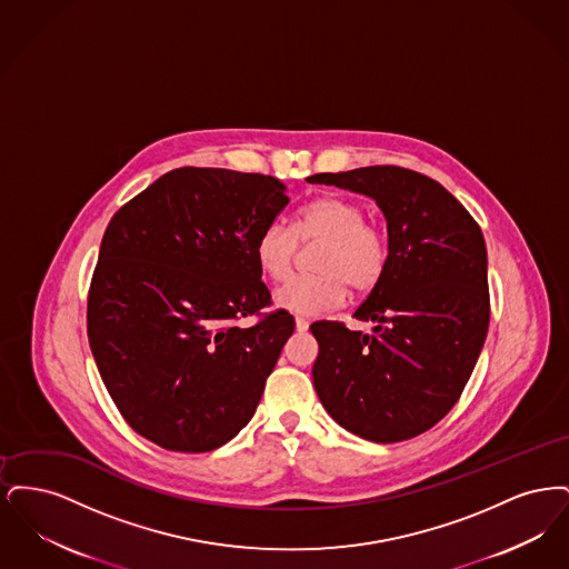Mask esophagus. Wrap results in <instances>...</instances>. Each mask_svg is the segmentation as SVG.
Here are the masks:
<instances>
[{
    "mask_svg": "<svg viewBox=\"0 0 569 569\" xmlns=\"http://www.w3.org/2000/svg\"><path fill=\"white\" fill-rule=\"evenodd\" d=\"M307 328H309V320H305V318H297L298 332H305Z\"/></svg>",
    "mask_w": 569,
    "mask_h": 569,
    "instance_id": "esophagus-1",
    "label": "esophagus"
}]
</instances>
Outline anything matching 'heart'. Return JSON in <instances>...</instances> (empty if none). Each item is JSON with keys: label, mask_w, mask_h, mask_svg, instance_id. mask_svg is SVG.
<instances>
[{"label": "heart", "mask_w": 569, "mask_h": 569, "mask_svg": "<svg viewBox=\"0 0 569 569\" xmlns=\"http://www.w3.org/2000/svg\"><path fill=\"white\" fill-rule=\"evenodd\" d=\"M302 243L325 241L316 253V274L295 277L274 292V305L297 316H318L343 302L346 288L356 295L373 290L388 267V239L378 226L367 223L360 204L341 196H322L307 202L292 223H269L253 247L260 271L283 281Z\"/></svg>", "instance_id": "b5f03b06"}]
</instances>
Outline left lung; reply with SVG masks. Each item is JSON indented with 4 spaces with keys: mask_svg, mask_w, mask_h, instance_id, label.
Instances as JSON below:
<instances>
[{
    "mask_svg": "<svg viewBox=\"0 0 569 569\" xmlns=\"http://www.w3.org/2000/svg\"><path fill=\"white\" fill-rule=\"evenodd\" d=\"M362 193L386 219L388 267L353 318L371 332L316 322L313 386L330 418L376 443L429 431L452 407L485 348L487 243L459 200L433 179L367 166L307 177Z\"/></svg>",
    "mask_w": 569,
    "mask_h": 569,
    "instance_id": "obj_1",
    "label": "left lung"
}]
</instances>
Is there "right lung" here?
Masks as SVG:
<instances>
[{"label":"right lung","mask_w":569,"mask_h":569,"mask_svg":"<svg viewBox=\"0 0 569 569\" xmlns=\"http://www.w3.org/2000/svg\"><path fill=\"white\" fill-rule=\"evenodd\" d=\"M290 198L267 174L177 168L110 219L87 302L98 371L136 433L174 452L228 443L256 413L295 318L253 247Z\"/></svg>","instance_id":"add662e5"}]
</instances>
